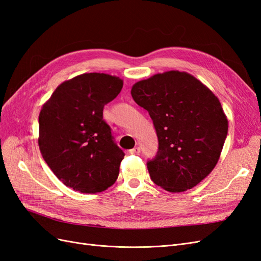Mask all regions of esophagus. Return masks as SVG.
Here are the masks:
<instances>
[{
    "instance_id": "34e87169",
    "label": "esophagus",
    "mask_w": 261,
    "mask_h": 261,
    "mask_svg": "<svg viewBox=\"0 0 261 261\" xmlns=\"http://www.w3.org/2000/svg\"><path fill=\"white\" fill-rule=\"evenodd\" d=\"M139 152H140V148L139 147H135V148H133V149H130V150H128V151H127L128 154H138Z\"/></svg>"
}]
</instances>
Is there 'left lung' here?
<instances>
[{"label":"left lung","instance_id":"8db88e82","mask_svg":"<svg viewBox=\"0 0 261 261\" xmlns=\"http://www.w3.org/2000/svg\"><path fill=\"white\" fill-rule=\"evenodd\" d=\"M132 97L153 122L159 148L148 160L150 177L172 193L191 189L216 167L227 136L219 99L197 78L178 70L133 86Z\"/></svg>","mask_w":261,"mask_h":261}]
</instances>
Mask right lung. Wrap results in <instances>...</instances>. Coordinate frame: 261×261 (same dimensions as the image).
Wrapping results in <instances>:
<instances>
[{
    "label": "right lung",
    "mask_w": 261,
    "mask_h": 261,
    "mask_svg": "<svg viewBox=\"0 0 261 261\" xmlns=\"http://www.w3.org/2000/svg\"><path fill=\"white\" fill-rule=\"evenodd\" d=\"M123 81L89 73L61 84L39 114V148L67 187L103 192L117 179L125 153L103 120V108L117 97Z\"/></svg>",
    "instance_id": "right-lung-1"
}]
</instances>
